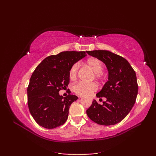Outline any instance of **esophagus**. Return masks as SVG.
Here are the masks:
<instances>
[{
  "instance_id": "esophagus-1",
  "label": "esophagus",
  "mask_w": 156,
  "mask_h": 156,
  "mask_svg": "<svg viewBox=\"0 0 156 156\" xmlns=\"http://www.w3.org/2000/svg\"><path fill=\"white\" fill-rule=\"evenodd\" d=\"M79 98H82V96H79V97H78Z\"/></svg>"
}]
</instances>
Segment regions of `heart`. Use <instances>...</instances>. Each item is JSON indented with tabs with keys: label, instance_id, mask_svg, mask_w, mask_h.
Here are the masks:
<instances>
[{
	"label": "heart",
	"instance_id": "obj_1",
	"mask_svg": "<svg viewBox=\"0 0 156 156\" xmlns=\"http://www.w3.org/2000/svg\"><path fill=\"white\" fill-rule=\"evenodd\" d=\"M87 65L88 68L91 69V70L95 74V78L98 80H101L102 79V72L103 70V64L101 60L97 58H90L88 59L87 62ZM79 69V65L75 64L72 66L69 72V77L70 80H74L76 78ZM97 89V85L94 83L91 84H84L82 82H78L73 87V90L76 94L79 95L87 96L90 94Z\"/></svg>",
	"mask_w": 156,
	"mask_h": 156
}]
</instances>
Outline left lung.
<instances>
[{
	"mask_svg": "<svg viewBox=\"0 0 156 156\" xmlns=\"http://www.w3.org/2000/svg\"><path fill=\"white\" fill-rule=\"evenodd\" d=\"M106 65L108 81L97 98L105 97L102 105L94 100L87 111L88 117L96 123L112 125L121 122L133 108L138 93L136 74L127 59L107 50L87 51Z\"/></svg>",
	"mask_w": 156,
	"mask_h": 156,
	"instance_id": "left-lung-1",
	"label": "left lung"
}]
</instances>
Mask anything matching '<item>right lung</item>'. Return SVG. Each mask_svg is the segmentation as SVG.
<instances>
[{"label":"right lung","mask_w":156,"mask_h":156,"mask_svg":"<svg viewBox=\"0 0 156 156\" xmlns=\"http://www.w3.org/2000/svg\"><path fill=\"white\" fill-rule=\"evenodd\" d=\"M85 56V51H62L45 58L35 68L27 88V100L38 125L54 129L67 120L69 107L78 97L68 94L64 98L59 91L68 87L72 66Z\"/></svg>","instance_id":"1"}]
</instances>
